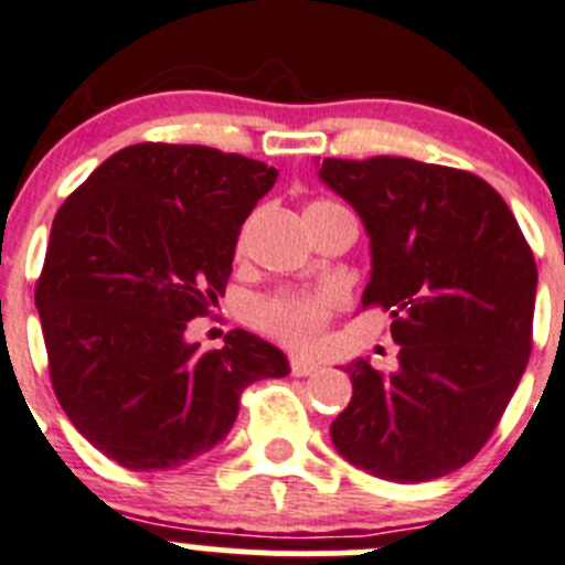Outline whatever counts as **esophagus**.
I'll use <instances>...</instances> for the list:
<instances>
[{"mask_svg": "<svg viewBox=\"0 0 565 565\" xmlns=\"http://www.w3.org/2000/svg\"><path fill=\"white\" fill-rule=\"evenodd\" d=\"M289 369H292L295 377H309V374L319 372V363L309 355H295L292 361H289Z\"/></svg>", "mask_w": 565, "mask_h": 565, "instance_id": "1", "label": "esophagus"}]
</instances>
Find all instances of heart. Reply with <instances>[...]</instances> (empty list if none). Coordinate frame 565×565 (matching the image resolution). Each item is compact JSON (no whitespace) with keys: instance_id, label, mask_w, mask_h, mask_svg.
Instances as JSON below:
<instances>
[{"instance_id":"obj_1","label":"heart","mask_w":565,"mask_h":565,"mask_svg":"<svg viewBox=\"0 0 565 565\" xmlns=\"http://www.w3.org/2000/svg\"><path fill=\"white\" fill-rule=\"evenodd\" d=\"M319 204L330 202H315L309 207H319ZM341 303H344V295L330 287L319 292H278L256 306V319L289 344L309 347L315 344L330 315Z\"/></svg>"}]
</instances>
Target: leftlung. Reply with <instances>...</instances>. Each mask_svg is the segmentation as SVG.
<instances>
[{"label": "left lung", "instance_id": "1", "mask_svg": "<svg viewBox=\"0 0 565 565\" xmlns=\"http://www.w3.org/2000/svg\"><path fill=\"white\" fill-rule=\"evenodd\" d=\"M319 180L369 232L361 306L393 317L398 369L358 358L330 424L350 465L398 483L467 465L503 418L533 347L535 270L509 204L481 177L413 158H324Z\"/></svg>", "mask_w": 565, "mask_h": 565}]
</instances>
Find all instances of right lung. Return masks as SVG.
Wrapping results in <instances>:
<instances>
[{"mask_svg": "<svg viewBox=\"0 0 565 565\" xmlns=\"http://www.w3.org/2000/svg\"><path fill=\"white\" fill-rule=\"evenodd\" d=\"M276 177L237 152L145 141L106 158L56 213L35 287L51 385L117 465L172 470L213 451L241 393L289 374L248 330L221 350L185 341L224 295L243 221Z\"/></svg>", "mask_w": 565, "mask_h": 565, "instance_id": "obj_1", "label": "right lung"}]
</instances>
